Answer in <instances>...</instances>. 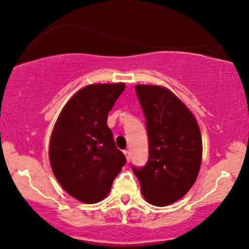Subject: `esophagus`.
<instances>
[{
    "label": "esophagus",
    "instance_id": "34e87169",
    "mask_svg": "<svg viewBox=\"0 0 249 249\" xmlns=\"http://www.w3.org/2000/svg\"><path fill=\"white\" fill-rule=\"evenodd\" d=\"M124 156H125V159H127V161L129 162V160H130V152L129 151H124Z\"/></svg>",
    "mask_w": 249,
    "mask_h": 249
}]
</instances>
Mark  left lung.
Returning a JSON list of instances; mask_svg holds the SVG:
<instances>
[{
	"instance_id": "1",
	"label": "left lung",
	"mask_w": 249,
	"mask_h": 249,
	"mask_svg": "<svg viewBox=\"0 0 249 249\" xmlns=\"http://www.w3.org/2000/svg\"><path fill=\"white\" fill-rule=\"evenodd\" d=\"M146 117L148 160L133 166L145 199L157 207L175 203L191 189L202 161V136L196 119L166 88L136 85Z\"/></svg>"
}]
</instances>
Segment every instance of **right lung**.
<instances>
[{
	"mask_svg": "<svg viewBox=\"0 0 249 249\" xmlns=\"http://www.w3.org/2000/svg\"><path fill=\"white\" fill-rule=\"evenodd\" d=\"M124 88V83L84 87L65 104L53 128L51 167L63 189L83 203L104 199L127 162L107 124Z\"/></svg>",
	"mask_w": 249,
	"mask_h": 249,
	"instance_id": "obj_1",
	"label": "right lung"
}]
</instances>
